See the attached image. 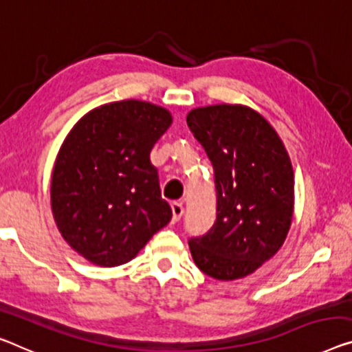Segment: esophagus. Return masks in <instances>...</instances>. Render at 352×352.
<instances>
[{"mask_svg": "<svg viewBox=\"0 0 352 352\" xmlns=\"http://www.w3.org/2000/svg\"><path fill=\"white\" fill-rule=\"evenodd\" d=\"M171 212H173V221H177L184 214V206L181 203H171Z\"/></svg>", "mask_w": 352, "mask_h": 352, "instance_id": "34e87169", "label": "esophagus"}]
</instances>
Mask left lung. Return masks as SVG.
I'll use <instances>...</instances> for the list:
<instances>
[{"instance_id":"left-lung-1","label":"left lung","mask_w":352,"mask_h":352,"mask_svg":"<svg viewBox=\"0 0 352 352\" xmlns=\"http://www.w3.org/2000/svg\"><path fill=\"white\" fill-rule=\"evenodd\" d=\"M187 126L214 166L217 219L188 241L198 269L221 282L244 278L283 245L294 210V171L270 122L247 105L199 107Z\"/></svg>"}]
</instances>
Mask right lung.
Wrapping results in <instances>:
<instances>
[{"label":"right lung","mask_w":352,"mask_h":352,"mask_svg":"<svg viewBox=\"0 0 352 352\" xmlns=\"http://www.w3.org/2000/svg\"><path fill=\"white\" fill-rule=\"evenodd\" d=\"M173 122L166 108L127 99L86 113L52 173V212L64 241L89 263H129L171 220L151 149Z\"/></svg>","instance_id":"obj_1"}]
</instances>
